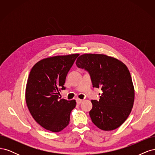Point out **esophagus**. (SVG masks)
I'll list each match as a JSON object with an SVG mask.
<instances>
[{
    "mask_svg": "<svg viewBox=\"0 0 155 155\" xmlns=\"http://www.w3.org/2000/svg\"><path fill=\"white\" fill-rule=\"evenodd\" d=\"M83 101V100H81V99H79V98H77L76 99V102H77V104H80Z\"/></svg>",
    "mask_w": 155,
    "mask_h": 155,
    "instance_id": "esophagus-1",
    "label": "esophagus"
}]
</instances>
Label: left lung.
I'll return each instance as SVG.
<instances>
[{
  "label": "left lung",
  "mask_w": 155,
  "mask_h": 155,
  "mask_svg": "<svg viewBox=\"0 0 155 155\" xmlns=\"http://www.w3.org/2000/svg\"><path fill=\"white\" fill-rule=\"evenodd\" d=\"M90 74L93 87L100 88V100H91L89 112L93 124L104 130L119 127L128 118L134 104V88L126 65L104 54H85L76 63Z\"/></svg>",
  "instance_id": "obj_1"
}]
</instances>
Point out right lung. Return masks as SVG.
<instances>
[{"mask_svg": "<svg viewBox=\"0 0 155 155\" xmlns=\"http://www.w3.org/2000/svg\"><path fill=\"white\" fill-rule=\"evenodd\" d=\"M79 54L57 55L41 59L32 67L26 83L25 97L28 110L41 127L54 133L69 124L76 100H59L60 89Z\"/></svg>", "mask_w": 155, "mask_h": 155, "instance_id": "obj_1", "label": "right lung"}]
</instances>
